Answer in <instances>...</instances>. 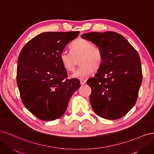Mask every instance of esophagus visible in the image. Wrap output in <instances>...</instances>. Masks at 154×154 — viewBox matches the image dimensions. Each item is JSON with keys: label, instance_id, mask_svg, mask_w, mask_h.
Wrapping results in <instances>:
<instances>
[{"label": "esophagus", "instance_id": "obj_1", "mask_svg": "<svg viewBox=\"0 0 154 154\" xmlns=\"http://www.w3.org/2000/svg\"><path fill=\"white\" fill-rule=\"evenodd\" d=\"M86 82V81L84 80V79H81V80L80 81V83H81V85H84V84H85Z\"/></svg>", "mask_w": 154, "mask_h": 154}]
</instances>
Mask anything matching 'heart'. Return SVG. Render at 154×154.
Returning a JSON list of instances; mask_svg holds the SVG:
<instances>
[{
    "mask_svg": "<svg viewBox=\"0 0 154 154\" xmlns=\"http://www.w3.org/2000/svg\"><path fill=\"white\" fill-rule=\"evenodd\" d=\"M70 52H63L60 55V61L67 72H73L79 59L81 66L73 73L72 77L84 79L88 77L93 70H97L103 62L101 49L86 39H76L70 46Z\"/></svg>",
    "mask_w": 154,
    "mask_h": 154,
    "instance_id": "obj_1",
    "label": "heart"
}]
</instances>
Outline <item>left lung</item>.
<instances>
[{
  "mask_svg": "<svg viewBox=\"0 0 154 154\" xmlns=\"http://www.w3.org/2000/svg\"><path fill=\"white\" fill-rule=\"evenodd\" d=\"M101 49L103 62L86 83L91 88V106L97 115L116 120L135 105L142 82L140 56L121 34L92 32L82 35Z\"/></svg>",
  "mask_w": 154,
  "mask_h": 154,
  "instance_id": "obj_1",
  "label": "left lung"
}]
</instances>
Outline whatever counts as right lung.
<instances>
[{
    "mask_svg": "<svg viewBox=\"0 0 154 154\" xmlns=\"http://www.w3.org/2000/svg\"><path fill=\"white\" fill-rule=\"evenodd\" d=\"M79 31L38 34L22 49L18 59L17 82L22 101L32 115L43 121L55 120L66 111L72 95L81 87L68 74L60 55Z\"/></svg>",
    "mask_w": 154,
    "mask_h": 154,
    "instance_id": "1",
    "label": "right lung"
}]
</instances>
